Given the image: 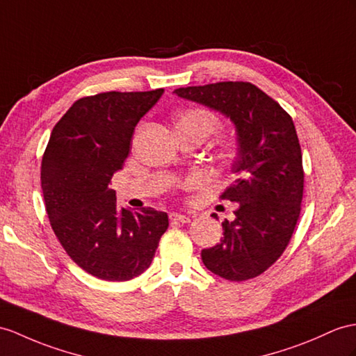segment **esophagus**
<instances>
[{
  "mask_svg": "<svg viewBox=\"0 0 356 356\" xmlns=\"http://www.w3.org/2000/svg\"><path fill=\"white\" fill-rule=\"evenodd\" d=\"M170 220L172 222H179V223H188L190 220H192V218L190 216H186V214H178V213H172L170 216Z\"/></svg>",
  "mask_w": 356,
  "mask_h": 356,
  "instance_id": "esophagus-1",
  "label": "esophagus"
}]
</instances>
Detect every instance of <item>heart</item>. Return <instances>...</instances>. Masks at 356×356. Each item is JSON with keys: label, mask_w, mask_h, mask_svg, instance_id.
Masks as SVG:
<instances>
[{"label": "heart", "mask_w": 356, "mask_h": 356, "mask_svg": "<svg viewBox=\"0 0 356 356\" xmlns=\"http://www.w3.org/2000/svg\"><path fill=\"white\" fill-rule=\"evenodd\" d=\"M219 127V119L213 111L204 107H190L179 113L175 119L177 133H188L196 134L205 138L210 136L216 128ZM232 152V146H227V154ZM196 178L188 181V184H195Z\"/></svg>", "instance_id": "1"}]
</instances>
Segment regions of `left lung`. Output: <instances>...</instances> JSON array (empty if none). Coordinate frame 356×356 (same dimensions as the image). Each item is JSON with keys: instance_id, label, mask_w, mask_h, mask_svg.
I'll return each instance as SVG.
<instances>
[{"instance_id": "1", "label": "left lung", "mask_w": 356, "mask_h": 356, "mask_svg": "<svg viewBox=\"0 0 356 356\" xmlns=\"http://www.w3.org/2000/svg\"><path fill=\"white\" fill-rule=\"evenodd\" d=\"M175 93L220 111L236 125L238 155L220 199L238 205L234 220L222 222L220 243L202 249L201 257L223 280L255 278L282 255L300 214L303 168L293 119L248 81L190 86Z\"/></svg>"}]
</instances>
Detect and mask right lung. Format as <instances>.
Returning a JSON list of instances; mask_svg holds the SVG:
<instances>
[{
    "label": "right lung",
    "instance_id": "1",
    "mask_svg": "<svg viewBox=\"0 0 356 356\" xmlns=\"http://www.w3.org/2000/svg\"><path fill=\"white\" fill-rule=\"evenodd\" d=\"M163 92H104L75 101L43 152L40 181L51 228L72 261L104 281L142 275L169 227L168 214L154 208H119L110 188L137 122Z\"/></svg>",
    "mask_w": 356,
    "mask_h": 356
}]
</instances>
